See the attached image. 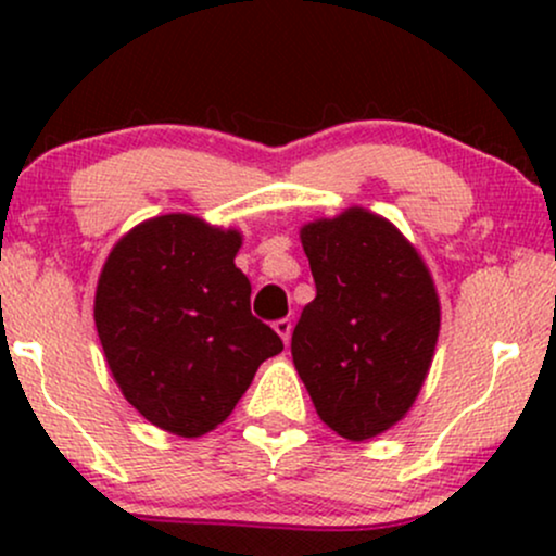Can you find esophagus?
Masks as SVG:
<instances>
[{"mask_svg": "<svg viewBox=\"0 0 556 556\" xmlns=\"http://www.w3.org/2000/svg\"><path fill=\"white\" fill-rule=\"evenodd\" d=\"M274 331H277V334L282 337V342L287 344V342H290V334H292V321H290V318H279V321H274Z\"/></svg>", "mask_w": 556, "mask_h": 556, "instance_id": "34e87169", "label": "esophagus"}]
</instances>
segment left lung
<instances>
[{
  "mask_svg": "<svg viewBox=\"0 0 556 556\" xmlns=\"http://www.w3.org/2000/svg\"><path fill=\"white\" fill-rule=\"evenodd\" d=\"M316 298L292 331V363L318 418L350 442L392 429L416 402L439 337L424 258L366 208L300 229Z\"/></svg>",
  "mask_w": 556,
  "mask_h": 556,
  "instance_id": "8db88e82",
  "label": "left lung"
}]
</instances>
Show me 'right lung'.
<instances>
[{
  "mask_svg": "<svg viewBox=\"0 0 556 556\" xmlns=\"http://www.w3.org/2000/svg\"><path fill=\"white\" fill-rule=\"evenodd\" d=\"M238 229L190 214L132 227L112 248L93 318L125 400L159 429L203 437L227 420L282 340L251 314Z\"/></svg>",
  "mask_w": 556,
  "mask_h": 556,
  "instance_id": "right-lung-1",
  "label": "right lung"
}]
</instances>
